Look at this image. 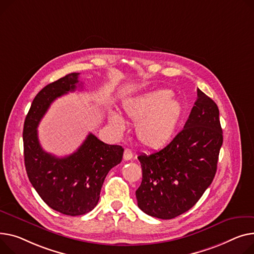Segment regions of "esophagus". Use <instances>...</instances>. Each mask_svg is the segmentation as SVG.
I'll return each instance as SVG.
<instances>
[{
  "label": "esophagus",
  "mask_w": 254,
  "mask_h": 254,
  "mask_svg": "<svg viewBox=\"0 0 254 254\" xmlns=\"http://www.w3.org/2000/svg\"><path fill=\"white\" fill-rule=\"evenodd\" d=\"M133 156V153L131 152V150L129 149H126L125 150V153H124V159L125 160H130Z\"/></svg>",
  "instance_id": "esophagus-1"
}]
</instances>
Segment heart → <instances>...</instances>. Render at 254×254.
Wrapping results in <instances>:
<instances>
[{
  "mask_svg": "<svg viewBox=\"0 0 254 254\" xmlns=\"http://www.w3.org/2000/svg\"><path fill=\"white\" fill-rule=\"evenodd\" d=\"M172 96V91L160 89L124 102V111L137 122V138L145 147L161 148L173 138L184 108L180 100ZM109 120L115 129L121 131L125 128V121L120 114L112 113Z\"/></svg>",
  "mask_w": 254,
  "mask_h": 254,
  "instance_id": "1",
  "label": "heart"
}]
</instances>
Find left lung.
Returning a JSON list of instances; mask_svg holds the SVG:
<instances>
[{
    "instance_id": "8db88e82",
    "label": "left lung",
    "mask_w": 254,
    "mask_h": 254,
    "mask_svg": "<svg viewBox=\"0 0 254 254\" xmlns=\"http://www.w3.org/2000/svg\"><path fill=\"white\" fill-rule=\"evenodd\" d=\"M222 145L217 105L197 89L184 128L161 150L138 156L143 174L136 191L139 208L162 219L188 211L212 183Z\"/></svg>"
}]
</instances>
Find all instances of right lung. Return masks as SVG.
<instances>
[{"label": "right lung", "instance_id": "1", "mask_svg": "<svg viewBox=\"0 0 254 254\" xmlns=\"http://www.w3.org/2000/svg\"><path fill=\"white\" fill-rule=\"evenodd\" d=\"M78 75L69 73L42 89L32 101L23 127L24 164L32 187L48 206L70 216L94 209L107 174L121 163L124 154L122 146L105 144L93 133L65 157L42 148L37 128L41 120L54 100L75 91Z\"/></svg>", "mask_w": 254, "mask_h": 254}]
</instances>
